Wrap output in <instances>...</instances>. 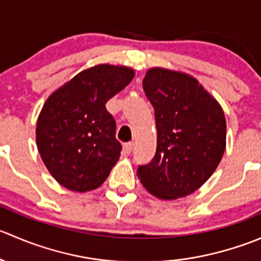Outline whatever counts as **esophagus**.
I'll return each mask as SVG.
<instances>
[{
  "label": "esophagus",
  "instance_id": "obj_1",
  "mask_svg": "<svg viewBox=\"0 0 261 261\" xmlns=\"http://www.w3.org/2000/svg\"><path fill=\"white\" fill-rule=\"evenodd\" d=\"M133 147H134V144H133V143H126V144H123V152L128 155L131 151H133Z\"/></svg>",
  "mask_w": 261,
  "mask_h": 261
}]
</instances>
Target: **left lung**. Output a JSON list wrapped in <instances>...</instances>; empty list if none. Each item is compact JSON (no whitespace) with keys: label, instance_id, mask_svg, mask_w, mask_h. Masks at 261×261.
Listing matches in <instances>:
<instances>
[{"label":"left lung","instance_id":"obj_1","mask_svg":"<svg viewBox=\"0 0 261 261\" xmlns=\"http://www.w3.org/2000/svg\"><path fill=\"white\" fill-rule=\"evenodd\" d=\"M143 88L154 107L156 151L138 177L160 199L193 193L213 174L226 147V120L218 102L186 73L146 72Z\"/></svg>","mask_w":261,"mask_h":261}]
</instances>
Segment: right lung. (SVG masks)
Wrapping results in <instances>:
<instances>
[{"label": "right lung", "instance_id": "right-lung-1", "mask_svg": "<svg viewBox=\"0 0 261 261\" xmlns=\"http://www.w3.org/2000/svg\"><path fill=\"white\" fill-rule=\"evenodd\" d=\"M134 75L131 68L99 64L78 73L46 99L36 123V145L63 187L88 192L107 179L122 146L106 103Z\"/></svg>", "mask_w": 261, "mask_h": 261}]
</instances>
